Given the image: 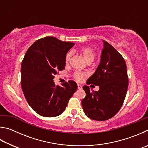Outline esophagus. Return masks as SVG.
Segmentation results:
<instances>
[{"instance_id": "obj_1", "label": "esophagus", "mask_w": 148, "mask_h": 148, "mask_svg": "<svg viewBox=\"0 0 148 148\" xmlns=\"http://www.w3.org/2000/svg\"><path fill=\"white\" fill-rule=\"evenodd\" d=\"M77 87H78V89H79V90H81L82 88V86H81V84H77Z\"/></svg>"}]
</instances>
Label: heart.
<instances>
[{
    "label": "heart",
    "mask_w": 148,
    "mask_h": 148,
    "mask_svg": "<svg viewBox=\"0 0 148 148\" xmlns=\"http://www.w3.org/2000/svg\"><path fill=\"white\" fill-rule=\"evenodd\" d=\"M79 51L80 53H81L82 56L84 57L85 60H86L87 62H88V63H91L92 62L94 61L97 55L95 51L93 48L90 47H83L80 49ZM71 56H72V53L71 52H69V53H67L66 56V58H65V60H66V63H68V62L70 61ZM85 75H86V74L79 71H77L73 73L74 79L77 81H82V79H83V77Z\"/></svg>",
    "instance_id": "heart-1"
}]
</instances>
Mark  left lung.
Masks as SVG:
<instances>
[{"label": "left lung", "instance_id": "8db88e82", "mask_svg": "<svg viewBox=\"0 0 148 148\" xmlns=\"http://www.w3.org/2000/svg\"><path fill=\"white\" fill-rule=\"evenodd\" d=\"M101 62L87 84L99 86V91H90L84 86L86 97L82 100L84 112L94 120L105 121L116 114L122 106L128 87V76L125 60L121 54L103 41Z\"/></svg>", "mask_w": 148, "mask_h": 148}]
</instances>
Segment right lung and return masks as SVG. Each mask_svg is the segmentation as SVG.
<instances>
[{
    "label": "right lung",
    "instance_id": "right-lung-1",
    "mask_svg": "<svg viewBox=\"0 0 148 148\" xmlns=\"http://www.w3.org/2000/svg\"><path fill=\"white\" fill-rule=\"evenodd\" d=\"M75 44L52 36L36 41L21 64V84L28 105L44 117H56L66 109L77 89L73 81L56 86L54 75L65 69L66 54Z\"/></svg>",
    "mask_w": 148,
    "mask_h": 148
}]
</instances>
